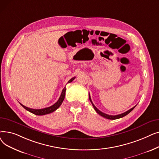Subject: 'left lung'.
Listing matches in <instances>:
<instances>
[{
  "label": "left lung",
  "instance_id": "1",
  "mask_svg": "<svg viewBox=\"0 0 159 159\" xmlns=\"http://www.w3.org/2000/svg\"><path fill=\"white\" fill-rule=\"evenodd\" d=\"M89 101H90V102H91V104H92V106H93V108L95 109V110L96 111V112H97L98 114H99V115H101V116H103V117H104V118H106V119H110V120H115V119H120V118L123 117V116H124L127 115H128V113H130V112H131L133 109H134V108L135 107V106H137V105H136V106H135L134 107H133L132 108H131L130 110H128L127 111L124 112V113H121V114H119V115H110L106 114V113H103V112L101 111H100L99 110H98V109H97V108L95 107V106L93 104V103L92 102V101H91V97H90L89 93Z\"/></svg>",
  "mask_w": 159,
  "mask_h": 159
}]
</instances>
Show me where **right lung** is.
Returning a JSON list of instances; mask_svg holds the SVG:
<instances>
[{
  "instance_id": "1",
  "label": "right lung",
  "mask_w": 159,
  "mask_h": 159,
  "mask_svg": "<svg viewBox=\"0 0 159 159\" xmlns=\"http://www.w3.org/2000/svg\"><path fill=\"white\" fill-rule=\"evenodd\" d=\"M75 77H73L71 78L68 83H70L74 79H75ZM66 87L64 88V89H62V93L59 97V98H58V101L55 103L53 105L49 106V107H46V108H43V109H39V110H36V109H32V108H30V107H28L26 106H25L24 105H22V104H20V105L24 108V109H26L27 111L35 114V115H46V114H49V113H51L53 111H55L57 109H58V107H60V106L62 104L64 99V97H65V94H66Z\"/></svg>"
}]
</instances>
